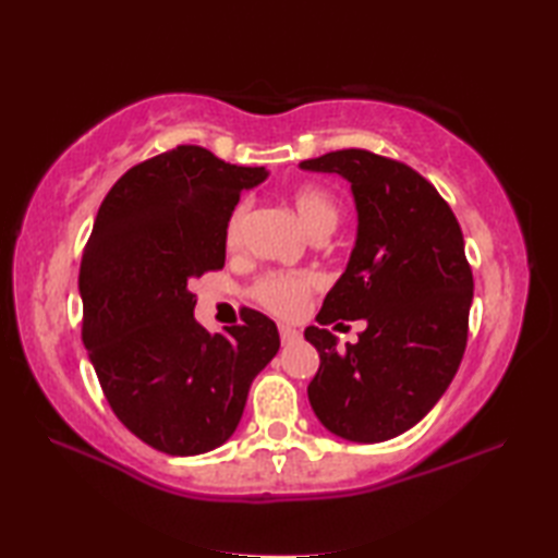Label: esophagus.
I'll use <instances>...</instances> for the list:
<instances>
[{"mask_svg": "<svg viewBox=\"0 0 558 558\" xmlns=\"http://www.w3.org/2000/svg\"><path fill=\"white\" fill-rule=\"evenodd\" d=\"M280 340H282V345H290V342L300 340V330H294L290 326H280Z\"/></svg>", "mask_w": 558, "mask_h": 558, "instance_id": "34e87169", "label": "esophagus"}]
</instances>
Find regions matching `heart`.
I'll return each instance as SVG.
<instances>
[{"instance_id": "b5f03b06", "label": "heart", "mask_w": 558, "mask_h": 558, "mask_svg": "<svg viewBox=\"0 0 558 558\" xmlns=\"http://www.w3.org/2000/svg\"><path fill=\"white\" fill-rule=\"evenodd\" d=\"M290 201L294 206V213H298V218L302 220L310 234L326 236L328 232L336 230V225L340 220V204L330 189L322 184H300L290 192ZM246 213V204H236L230 213L228 222H225V244L230 248L242 242ZM314 288L316 280L310 272L270 270L254 282L252 298L272 314L294 316L302 310Z\"/></svg>"}]
</instances>
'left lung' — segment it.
Here are the masks:
<instances>
[{
	"mask_svg": "<svg viewBox=\"0 0 558 558\" xmlns=\"http://www.w3.org/2000/svg\"><path fill=\"white\" fill-rule=\"evenodd\" d=\"M302 168L345 177L360 216L348 270L316 316L322 328L304 330L322 357L306 393L328 432L388 441L436 405L468 345L472 268L460 225L436 186L400 160L345 148ZM338 317L367 322L345 353L323 328Z\"/></svg>",
	"mask_w": 558,
	"mask_h": 558,
	"instance_id": "1",
	"label": "left lung"
}]
</instances>
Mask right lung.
I'll return each instance as SVG.
<instances>
[{
	"mask_svg": "<svg viewBox=\"0 0 558 558\" xmlns=\"http://www.w3.org/2000/svg\"><path fill=\"white\" fill-rule=\"evenodd\" d=\"M266 174L201 146L165 150L112 184L83 246V345L117 420L168 456L228 441L280 348L276 324L254 310L208 333L189 292L225 266V222Z\"/></svg>",
	"mask_w": 558,
	"mask_h": 558,
	"instance_id": "1",
	"label": "right lung"
}]
</instances>
